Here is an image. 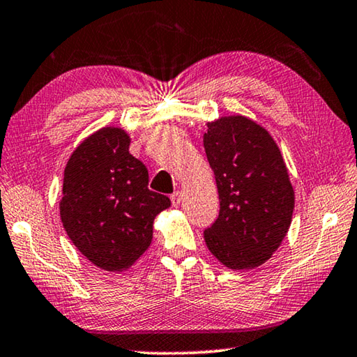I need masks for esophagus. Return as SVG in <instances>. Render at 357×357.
Wrapping results in <instances>:
<instances>
[{
	"label": "esophagus",
	"instance_id": "34e87169",
	"mask_svg": "<svg viewBox=\"0 0 357 357\" xmlns=\"http://www.w3.org/2000/svg\"><path fill=\"white\" fill-rule=\"evenodd\" d=\"M169 199H172L173 206H178L179 203H181V192H173V194H172V197H169Z\"/></svg>",
	"mask_w": 357,
	"mask_h": 357
}]
</instances>
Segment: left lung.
<instances>
[{
    "label": "left lung",
    "instance_id": "1",
    "mask_svg": "<svg viewBox=\"0 0 357 357\" xmlns=\"http://www.w3.org/2000/svg\"><path fill=\"white\" fill-rule=\"evenodd\" d=\"M203 146L220 202L218 219L203 231L208 250L231 270L259 267L292 220L294 190L278 146L243 116L208 123Z\"/></svg>",
    "mask_w": 357,
    "mask_h": 357
}]
</instances>
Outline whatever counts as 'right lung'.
<instances>
[{"mask_svg": "<svg viewBox=\"0 0 357 357\" xmlns=\"http://www.w3.org/2000/svg\"><path fill=\"white\" fill-rule=\"evenodd\" d=\"M121 128H101L82 141L65 168L60 218L90 262L121 271L143 256L152 222L172 202L148 188V168L128 152Z\"/></svg>", "mask_w": 357, "mask_h": 357, "instance_id": "1", "label": "right lung"}]
</instances>
